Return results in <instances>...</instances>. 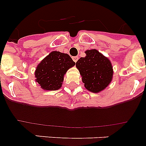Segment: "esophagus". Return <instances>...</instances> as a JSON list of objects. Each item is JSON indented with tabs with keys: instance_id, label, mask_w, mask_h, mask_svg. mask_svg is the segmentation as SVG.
Listing matches in <instances>:
<instances>
[{
	"instance_id": "esophagus-1",
	"label": "esophagus",
	"mask_w": 146,
	"mask_h": 146,
	"mask_svg": "<svg viewBox=\"0 0 146 146\" xmlns=\"http://www.w3.org/2000/svg\"><path fill=\"white\" fill-rule=\"evenodd\" d=\"M78 59H79V57H78V56H73V57H72V60H74V62H77Z\"/></svg>"
}]
</instances>
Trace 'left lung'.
<instances>
[{
  "label": "left lung",
  "mask_w": 146,
  "mask_h": 146,
  "mask_svg": "<svg viewBox=\"0 0 146 146\" xmlns=\"http://www.w3.org/2000/svg\"><path fill=\"white\" fill-rule=\"evenodd\" d=\"M86 57L77 60L76 67L82 76L86 88L93 93L100 92L108 87L113 79L111 62L95 49L86 50Z\"/></svg>",
  "instance_id": "left-lung-1"
}]
</instances>
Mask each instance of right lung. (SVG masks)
I'll return each instance as SVG.
<instances>
[{"instance_id":"obj_1","label":"right lung","mask_w":146,"mask_h":146,"mask_svg":"<svg viewBox=\"0 0 146 146\" xmlns=\"http://www.w3.org/2000/svg\"><path fill=\"white\" fill-rule=\"evenodd\" d=\"M75 65L68 54L52 51L37 66L35 71L36 81L46 91L58 90L62 86L64 76Z\"/></svg>"}]
</instances>
